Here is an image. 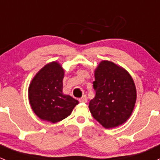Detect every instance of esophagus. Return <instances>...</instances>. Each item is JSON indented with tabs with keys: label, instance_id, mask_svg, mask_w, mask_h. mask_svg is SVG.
<instances>
[{
	"label": "esophagus",
	"instance_id": "obj_1",
	"mask_svg": "<svg viewBox=\"0 0 160 160\" xmlns=\"http://www.w3.org/2000/svg\"><path fill=\"white\" fill-rule=\"evenodd\" d=\"M78 101L80 102H87V97L86 95H83V96L82 97V98H80L79 99H78Z\"/></svg>",
	"mask_w": 160,
	"mask_h": 160
}]
</instances>
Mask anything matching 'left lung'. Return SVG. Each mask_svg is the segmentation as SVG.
<instances>
[{
	"label": "left lung",
	"instance_id": "obj_1",
	"mask_svg": "<svg viewBox=\"0 0 160 160\" xmlns=\"http://www.w3.org/2000/svg\"><path fill=\"white\" fill-rule=\"evenodd\" d=\"M95 96L90 112L105 129L123 124L131 116L136 101V88L129 72L108 61H102L95 70Z\"/></svg>",
	"mask_w": 160,
	"mask_h": 160
}]
</instances>
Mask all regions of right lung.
I'll list each match as a JSON object with an SVG mask.
<instances>
[{
	"instance_id": "right-lung-1",
	"label": "right lung",
	"mask_w": 160,
	"mask_h": 160,
	"mask_svg": "<svg viewBox=\"0 0 160 160\" xmlns=\"http://www.w3.org/2000/svg\"><path fill=\"white\" fill-rule=\"evenodd\" d=\"M64 69L57 62L47 64L35 75L28 88L33 112L42 120L56 123L67 118L78 104V100L64 95Z\"/></svg>"
}]
</instances>
